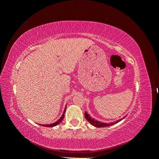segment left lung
<instances>
[{
    "label": "left lung",
    "mask_w": 159,
    "mask_h": 159,
    "mask_svg": "<svg viewBox=\"0 0 159 159\" xmlns=\"http://www.w3.org/2000/svg\"><path fill=\"white\" fill-rule=\"evenodd\" d=\"M125 117H126V115H125V116L123 118H122V119H119V120H117V121H116L107 123H103V122H101V121H97V120H96L95 119L91 117L87 112H86V111L85 112V117L86 119H87V121H88L90 124H91V125H93L94 127H98V128L111 126V125H115V124L117 123L118 122L121 121V120H123Z\"/></svg>",
    "instance_id": "left-lung-1"
}]
</instances>
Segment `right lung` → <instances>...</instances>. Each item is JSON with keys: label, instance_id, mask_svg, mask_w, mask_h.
Returning a JSON list of instances; mask_svg holds the SVG:
<instances>
[{"label": "right lung", "instance_id": "add662e5", "mask_svg": "<svg viewBox=\"0 0 159 159\" xmlns=\"http://www.w3.org/2000/svg\"><path fill=\"white\" fill-rule=\"evenodd\" d=\"M66 107H67V105H66V107H65V109H64V112H63V113H62V115L61 116V117L57 120V121H56L55 123H51V124H46V125H42V124H40V125H42V126H44V127H55V126H56V125H57L58 124H60L61 121H62V120L64 119V113H65V112H66Z\"/></svg>", "mask_w": 159, "mask_h": 159}]
</instances>
